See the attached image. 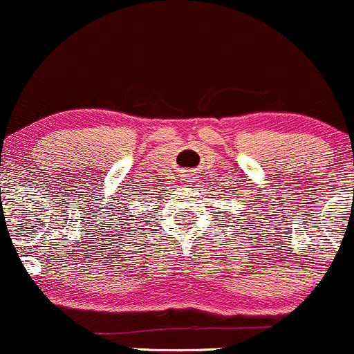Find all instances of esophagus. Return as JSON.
<instances>
[{"label": "esophagus", "mask_w": 354, "mask_h": 354, "mask_svg": "<svg viewBox=\"0 0 354 354\" xmlns=\"http://www.w3.org/2000/svg\"><path fill=\"white\" fill-rule=\"evenodd\" d=\"M183 180L189 181V180H191V174H185V176H183Z\"/></svg>", "instance_id": "obj_1"}]
</instances>
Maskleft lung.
Masks as SVG:
<instances>
[{"mask_svg": "<svg viewBox=\"0 0 354 354\" xmlns=\"http://www.w3.org/2000/svg\"><path fill=\"white\" fill-rule=\"evenodd\" d=\"M233 223H234V221H233Z\"/></svg>", "mask_w": 354, "mask_h": 354, "instance_id": "1", "label": "left lung"}]
</instances>
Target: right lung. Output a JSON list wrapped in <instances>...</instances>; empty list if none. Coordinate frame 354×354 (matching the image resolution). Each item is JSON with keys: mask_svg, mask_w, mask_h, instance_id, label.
<instances>
[{"mask_svg": "<svg viewBox=\"0 0 354 354\" xmlns=\"http://www.w3.org/2000/svg\"><path fill=\"white\" fill-rule=\"evenodd\" d=\"M129 216H131V213H129ZM126 221H128V219H126Z\"/></svg>", "mask_w": 354, "mask_h": 354, "instance_id": "add662e5", "label": "right lung"}]
</instances>
